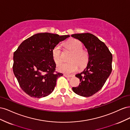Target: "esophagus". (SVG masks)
<instances>
[{
    "label": "esophagus",
    "mask_w": 130,
    "mask_h": 130,
    "mask_svg": "<svg viewBox=\"0 0 130 130\" xmlns=\"http://www.w3.org/2000/svg\"><path fill=\"white\" fill-rule=\"evenodd\" d=\"M64 76L66 77H72L73 76L71 75H68V74H64Z\"/></svg>",
    "instance_id": "1"
}]
</instances>
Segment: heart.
I'll return each mask as SVG.
<instances>
[{"label": "heart", "mask_w": 130, "mask_h": 130, "mask_svg": "<svg viewBox=\"0 0 130 130\" xmlns=\"http://www.w3.org/2000/svg\"><path fill=\"white\" fill-rule=\"evenodd\" d=\"M66 45L72 51L66 63H61L57 66L58 71L65 73H72L77 70L78 66L83 68L87 66L89 61V54L87 52L82 49L83 45L81 42L76 39L72 38L66 42ZM62 47L58 44L52 50V56L54 62L58 63L62 61Z\"/></svg>", "instance_id": "heart-1"}]
</instances>
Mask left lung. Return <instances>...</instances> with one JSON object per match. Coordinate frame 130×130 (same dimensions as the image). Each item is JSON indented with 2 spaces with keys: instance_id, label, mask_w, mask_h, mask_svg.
Masks as SVG:
<instances>
[{
  "instance_id": "left-lung-1",
  "label": "left lung",
  "mask_w": 130,
  "mask_h": 130,
  "mask_svg": "<svg viewBox=\"0 0 130 130\" xmlns=\"http://www.w3.org/2000/svg\"><path fill=\"white\" fill-rule=\"evenodd\" d=\"M71 36L83 43L89 54L87 67L75 75L81 83L72 89L77 95L90 96L102 88L111 74L112 55L105 43L93 34H76Z\"/></svg>"
}]
</instances>
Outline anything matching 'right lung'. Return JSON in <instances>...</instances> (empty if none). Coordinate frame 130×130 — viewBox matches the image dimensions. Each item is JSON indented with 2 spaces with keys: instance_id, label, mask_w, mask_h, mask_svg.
I'll return each mask as SVG.
<instances>
[{
  "instance_id": "add662e5",
  "label": "right lung",
  "mask_w": 130,
  "mask_h": 130,
  "mask_svg": "<svg viewBox=\"0 0 130 130\" xmlns=\"http://www.w3.org/2000/svg\"><path fill=\"white\" fill-rule=\"evenodd\" d=\"M69 35L36 34L19 45L13 54V71L22 90L31 97L41 98L54 90L57 78L52 50Z\"/></svg>"
}]
</instances>
